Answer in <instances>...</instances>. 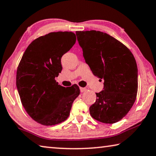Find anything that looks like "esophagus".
Masks as SVG:
<instances>
[{
    "label": "esophagus",
    "mask_w": 156,
    "mask_h": 156,
    "mask_svg": "<svg viewBox=\"0 0 156 156\" xmlns=\"http://www.w3.org/2000/svg\"><path fill=\"white\" fill-rule=\"evenodd\" d=\"M80 92L83 93V92H84V91H87V89L84 88V87H80Z\"/></svg>",
    "instance_id": "34e87169"
}]
</instances>
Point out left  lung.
<instances>
[{
	"label": "left lung",
	"mask_w": 156,
	"mask_h": 156,
	"mask_svg": "<svg viewBox=\"0 0 156 156\" xmlns=\"http://www.w3.org/2000/svg\"><path fill=\"white\" fill-rule=\"evenodd\" d=\"M83 57L94 75L104 80L103 90L89 112L98 121L112 124L127 114L138 92V67L125 45L100 31L76 32Z\"/></svg>",
	"instance_id": "left-lung-1"
}]
</instances>
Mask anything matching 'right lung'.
Returning a JSON list of instances; mask_svg holds the SVG:
<instances>
[{
    "label": "right lung",
    "instance_id": "add662e5",
    "mask_svg": "<svg viewBox=\"0 0 156 156\" xmlns=\"http://www.w3.org/2000/svg\"><path fill=\"white\" fill-rule=\"evenodd\" d=\"M76 41L71 31L39 37L27 47L18 65L16 87L21 102L30 117L41 125L65 121L80 94L77 84L65 88L55 80L62 71V56Z\"/></svg>",
    "mask_w": 156,
    "mask_h": 156
}]
</instances>
